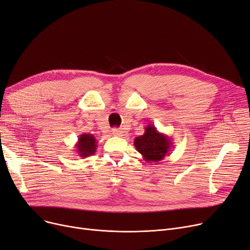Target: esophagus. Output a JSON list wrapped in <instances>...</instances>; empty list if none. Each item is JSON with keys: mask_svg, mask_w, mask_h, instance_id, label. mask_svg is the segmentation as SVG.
Instances as JSON below:
<instances>
[{"mask_svg": "<svg viewBox=\"0 0 250 250\" xmlns=\"http://www.w3.org/2000/svg\"><path fill=\"white\" fill-rule=\"evenodd\" d=\"M112 132H113V134H114V135H116V136H122V135H123V133H124L123 129H118V128L113 129V130H112Z\"/></svg>", "mask_w": 250, "mask_h": 250, "instance_id": "esophagus-1", "label": "esophagus"}]
</instances>
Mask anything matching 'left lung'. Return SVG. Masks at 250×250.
<instances>
[{
    "label": "left lung",
    "instance_id": "left-lung-1",
    "mask_svg": "<svg viewBox=\"0 0 250 250\" xmlns=\"http://www.w3.org/2000/svg\"><path fill=\"white\" fill-rule=\"evenodd\" d=\"M134 146L147 163H158L164 160L172 149L170 136L161 133L153 125H147L145 133L134 139Z\"/></svg>",
    "mask_w": 250,
    "mask_h": 250
}]
</instances>
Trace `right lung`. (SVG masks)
Returning a JSON list of instances; mask_svg holds the SVG:
<instances>
[{
    "instance_id": "right-lung-1",
    "label": "right lung",
    "mask_w": 250,
    "mask_h": 250,
    "mask_svg": "<svg viewBox=\"0 0 250 250\" xmlns=\"http://www.w3.org/2000/svg\"><path fill=\"white\" fill-rule=\"evenodd\" d=\"M97 139L92 134L82 133L78 136V140L75 145L76 152L78 157L86 158L89 156H93V153L97 150Z\"/></svg>"
}]
</instances>
